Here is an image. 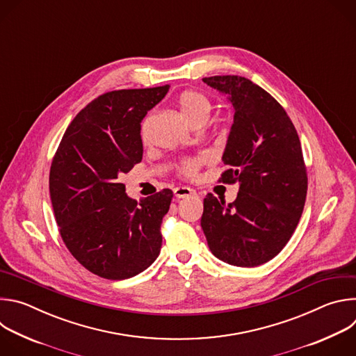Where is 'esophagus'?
I'll return each instance as SVG.
<instances>
[{"label":"esophagus","mask_w":356,"mask_h":356,"mask_svg":"<svg viewBox=\"0 0 356 356\" xmlns=\"http://www.w3.org/2000/svg\"><path fill=\"white\" fill-rule=\"evenodd\" d=\"M175 193V197L177 198H184V197H188V195H195V190L190 188V187H176L173 190Z\"/></svg>","instance_id":"34e87169"}]
</instances>
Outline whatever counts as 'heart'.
I'll return each mask as SVG.
<instances>
[{
	"mask_svg": "<svg viewBox=\"0 0 356 356\" xmlns=\"http://www.w3.org/2000/svg\"><path fill=\"white\" fill-rule=\"evenodd\" d=\"M179 107L184 114V117L191 124L201 120L209 121L210 113H211V101L204 92L188 90L179 97ZM198 165H200V159L186 161L181 165V172L187 176H193L197 172Z\"/></svg>",
	"mask_w": 356,
	"mask_h": 356,
	"instance_id": "1",
	"label": "heart"
}]
</instances>
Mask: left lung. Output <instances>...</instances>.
Returning a JSON list of instances; mask_svg holds the SVG:
<instances>
[{"instance_id": "left-lung-1", "label": "left lung", "mask_w": 356, "mask_h": 356, "mask_svg": "<svg viewBox=\"0 0 356 356\" xmlns=\"http://www.w3.org/2000/svg\"><path fill=\"white\" fill-rule=\"evenodd\" d=\"M234 108L222 162L224 183H238L234 202L204 198L201 228L220 261L253 268L273 259L291 238L307 194L297 131L277 101L241 76L202 79Z\"/></svg>"}]
</instances>
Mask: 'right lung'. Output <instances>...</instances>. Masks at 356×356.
Wrapping results in <instances>:
<instances>
[{"mask_svg": "<svg viewBox=\"0 0 356 356\" xmlns=\"http://www.w3.org/2000/svg\"><path fill=\"white\" fill-rule=\"evenodd\" d=\"M170 86L97 97L66 129L50 168V200L72 255L91 273L124 280L154 264L173 197L165 188L139 202L120 177L142 161L140 122Z\"/></svg>", "mask_w": 356, "mask_h": 356, "instance_id": "add662e5", "label": "right lung"}]
</instances>
